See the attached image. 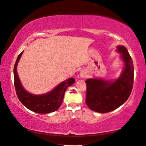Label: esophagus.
<instances>
[{
	"label": "esophagus",
	"instance_id": "obj_1",
	"mask_svg": "<svg viewBox=\"0 0 146 146\" xmlns=\"http://www.w3.org/2000/svg\"><path fill=\"white\" fill-rule=\"evenodd\" d=\"M87 76H88V73L86 70H81L80 74H79V77L82 79L86 78Z\"/></svg>",
	"mask_w": 146,
	"mask_h": 146
}]
</instances>
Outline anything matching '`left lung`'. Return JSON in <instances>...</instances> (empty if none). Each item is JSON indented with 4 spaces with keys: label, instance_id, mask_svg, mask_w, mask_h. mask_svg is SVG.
Listing matches in <instances>:
<instances>
[{
    "label": "left lung",
    "instance_id": "obj_1",
    "mask_svg": "<svg viewBox=\"0 0 146 146\" xmlns=\"http://www.w3.org/2000/svg\"><path fill=\"white\" fill-rule=\"evenodd\" d=\"M116 51L124 63L121 73L116 79L90 78L86 84V104L89 108L99 113L114 111L128 100L133 83L132 59L124 46H117Z\"/></svg>",
    "mask_w": 146,
    "mask_h": 146
}]
</instances>
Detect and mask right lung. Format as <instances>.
Listing matches in <instances>:
<instances>
[{
    "label": "right lung",
    "mask_w": 146,
    "mask_h": 146,
    "mask_svg": "<svg viewBox=\"0 0 146 146\" xmlns=\"http://www.w3.org/2000/svg\"><path fill=\"white\" fill-rule=\"evenodd\" d=\"M23 51L19 54L14 67V83L16 95L19 100L27 109L39 114H48L59 109L64 100L66 89L75 82L71 78L63 81L48 93L34 95L24 88L17 72V65Z\"/></svg>",
    "instance_id": "1"
}]
</instances>
